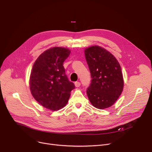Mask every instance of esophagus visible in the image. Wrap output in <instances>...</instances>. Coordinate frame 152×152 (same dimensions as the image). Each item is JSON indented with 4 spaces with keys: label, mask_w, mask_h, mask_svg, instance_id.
Here are the masks:
<instances>
[{
    "label": "esophagus",
    "mask_w": 152,
    "mask_h": 152,
    "mask_svg": "<svg viewBox=\"0 0 152 152\" xmlns=\"http://www.w3.org/2000/svg\"><path fill=\"white\" fill-rule=\"evenodd\" d=\"M75 86H76V87H79V86H81V83H79V82H75Z\"/></svg>",
    "instance_id": "1"
}]
</instances>
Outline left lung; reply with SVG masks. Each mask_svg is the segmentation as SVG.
I'll list each match as a JSON object with an SVG mask.
<instances>
[{
	"instance_id": "8db88e82",
	"label": "left lung",
	"mask_w": 152,
	"mask_h": 152,
	"mask_svg": "<svg viewBox=\"0 0 152 152\" xmlns=\"http://www.w3.org/2000/svg\"><path fill=\"white\" fill-rule=\"evenodd\" d=\"M84 53L92 77L87 89L89 101L98 109L112 106L123 90L120 65L112 54L98 45L86 48Z\"/></svg>"
}]
</instances>
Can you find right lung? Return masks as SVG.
Here are the masks:
<instances>
[{"label": "right lung", "instance_id": "add662e5", "mask_svg": "<svg viewBox=\"0 0 152 152\" xmlns=\"http://www.w3.org/2000/svg\"><path fill=\"white\" fill-rule=\"evenodd\" d=\"M71 51L55 47L44 52L35 61L30 75L32 95L44 107L52 111L65 107L75 88L65 74L63 64Z\"/></svg>", "mask_w": 152, "mask_h": 152}]
</instances>
